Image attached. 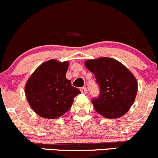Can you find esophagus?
Segmentation results:
<instances>
[{
	"label": "esophagus",
	"mask_w": 158,
	"mask_h": 158,
	"mask_svg": "<svg viewBox=\"0 0 158 158\" xmlns=\"http://www.w3.org/2000/svg\"><path fill=\"white\" fill-rule=\"evenodd\" d=\"M80 91L81 92H82V94H86L87 93V89L85 87H82V88L80 89Z\"/></svg>",
	"instance_id": "obj_1"
}]
</instances>
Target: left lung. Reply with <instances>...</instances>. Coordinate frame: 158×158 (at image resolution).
I'll return each mask as SVG.
<instances>
[{
    "mask_svg": "<svg viewBox=\"0 0 158 158\" xmlns=\"http://www.w3.org/2000/svg\"><path fill=\"white\" fill-rule=\"evenodd\" d=\"M100 88L98 98L92 99L95 111L109 118L126 114L138 92V82L128 68L118 60L101 57L85 62Z\"/></svg>",
    "mask_w": 158,
    "mask_h": 158,
    "instance_id": "obj_1",
    "label": "left lung"
}]
</instances>
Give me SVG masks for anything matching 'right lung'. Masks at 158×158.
Masks as SVG:
<instances>
[{
  "label": "right lung",
  "instance_id": "add662e5",
  "mask_svg": "<svg viewBox=\"0 0 158 158\" xmlns=\"http://www.w3.org/2000/svg\"><path fill=\"white\" fill-rule=\"evenodd\" d=\"M68 67L67 61L48 60L38 66L27 81L26 98L32 109L40 117H61L71 108L75 96L81 93L66 79Z\"/></svg>",
  "mask_w": 158,
  "mask_h": 158
}]
</instances>
